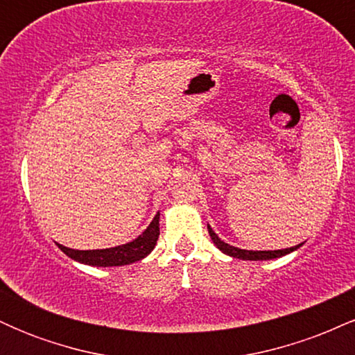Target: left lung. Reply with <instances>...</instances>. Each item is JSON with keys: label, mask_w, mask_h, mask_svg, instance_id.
I'll list each match as a JSON object with an SVG mask.
<instances>
[{"label": "left lung", "mask_w": 355, "mask_h": 355, "mask_svg": "<svg viewBox=\"0 0 355 355\" xmlns=\"http://www.w3.org/2000/svg\"><path fill=\"white\" fill-rule=\"evenodd\" d=\"M207 229H209L211 242L215 243V247H217L218 250H222L225 255H230V257H234V259H240V260H272V259H280V257L291 254V252L297 250V248L302 245V243H299V245L291 247V248H282V250H243V248L234 247V245H230V243L223 242L222 239H218V235L215 234L214 230H211L210 225H207Z\"/></svg>", "instance_id": "obj_1"}]
</instances>
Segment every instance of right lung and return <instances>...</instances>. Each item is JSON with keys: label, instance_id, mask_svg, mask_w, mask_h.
Returning a JSON list of instances; mask_svg holds the SVG:
<instances>
[{"label": "right lung", "instance_id": "obj_1", "mask_svg": "<svg viewBox=\"0 0 355 355\" xmlns=\"http://www.w3.org/2000/svg\"><path fill=\"white\" fill-rule=\"evenodd\" d=\"M160 214L153 217L150 225L146 227L141 235H138L132 242L123 243V245L110 247V248H98V250H75V248H68L60 245V250L64 252L70 259L76 262L85 263V266L93 267H120L128 266V263L138 262V260L145 259L150 252L157 245L158 235H160Z\"/></svg>", "mask_w": 355, "mask_h": 355}]
</instances>
